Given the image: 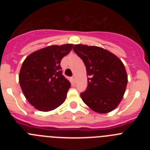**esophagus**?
Wrapping results in <instances>:
<instances>
[{"label":"esophagus","instance_id":"obj_1","mask_svg":"<svg viewBox=\"0 0 150 150\" xmlns=\"http://www.w3.org/2000/svg\"><path fill=\"white\" fill-rule=\"evenodd\" d=\"M72 79H73V82H74V83H75V82H76V77H75V75H74V76H73Z\"/></svg>","mask_w":150,"mask_h":150}]
</instances>
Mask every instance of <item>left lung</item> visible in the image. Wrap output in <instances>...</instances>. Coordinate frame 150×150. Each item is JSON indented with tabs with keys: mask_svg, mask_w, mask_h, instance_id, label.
<instances>
[{
	"mask_svg": "<svg viewBox=\"0 0 150 150\" xmlns=\"http://www.w3.org/2000/svg\"><path fill=\"white\" fill-rule=\"evenodd\" d=\"M73 50L84 62L88 76L86 89L80 93L83 102L97 112L113 110L121 101L128 83L122 61L98 46L77 44Z\"/></svg>",
	"mask_w": 150,
	"mask_h": 150,
	"instance_id": "left-lung-1",
	"label": "left lung"
}]
</instances>
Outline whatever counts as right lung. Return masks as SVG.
<instances>
[{"instance_id":"obj_1","label":"right lung","mask_w":150,"mask_h":150,"mask_svg":"<svg viewBox=\"0 0 150 150\" xmlns=\"http://www.w3.org/2000/svg\"><path fill=\"white\" fill-rule=\"evenodd\" d=\"M73 44L47 46L25 59L19 73V83L26 99L40 111L52 110L65 100L71 83L62 74L61 61Z\"/></svg>"}]
</instances>
